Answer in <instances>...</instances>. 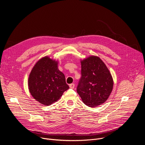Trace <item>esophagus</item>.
Returning <instances> with one entry per match:
<instances>
[{
  "mask_svg": "<svg viewBox=\"0 0 145 145\" xmlns=\"http://www.w3.org/2000/svg\"><path fill=\"white\" fill-rule=\"evenodd\" d=\"M69 87H70L71 88H72V89H73V88H74V84L72 83V84H69Z\"/></svg>",
  "mask_w": 145,
  "mask_h": 145,
  "instance_id": "34e87169",
  "label": "esophagus"
}]
</instances>
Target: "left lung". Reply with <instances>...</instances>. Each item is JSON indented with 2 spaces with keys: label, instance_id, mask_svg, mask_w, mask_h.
<instances>
[{
  "label": "left lung",
  "instance_id": "1",
  "mask_svg": "<svg viewBox=\"0 0 145 145\" xmlns=\"http://www.w3.org/2000/svg\"><path fill=\"white\" fill-rule=\"evenodd\" d=\"M81 77L77 92L86 105L97 107L105 103L113 88V80L107 67L98 57L81 61Z\"/></svg>",
  "mask_w": 145,
  "mask_h": 145
}]
</instances>
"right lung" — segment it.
<instances>
[{
  "label": "right lung",
  "instance_id": "1",
  "mask_svg": "<svg viewBox=\"0 0 145 145\" xmlns=\"http://www.w3.org/2000/svg\"><path fill=\"white\" fill-rule=\"evenodd\" d=\"M28 86L33 97L46 106L57 101L69 88L64 74L58 69L57 62L48 57L35 64L29 75Z\"/></svg>",
  "mask_w": 145,
  "mask_h": 145
}]
</instances>
